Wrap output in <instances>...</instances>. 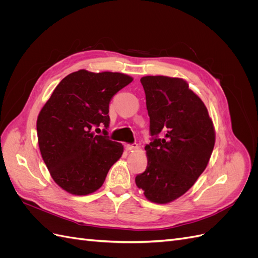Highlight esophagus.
Wrapping results in <instances>:
<instances>
[{
    "label": "esophagus",
    "mask_w": 258,
    "mask_h": 258,
    "mask_svg": "<svg viewBox=\"0 0 258 258\" xmlns=\"http://www.w3.org/2000/svg\"><path fill=\"white\" fill-rule=\"evenodd\" d=\"M139 147V145H138V143H132V144H127L126 145V150L128 151V152H132V151H135V150H137V148Z\"/></svg>",
    "instance_id": "esophagus-1"
}]
</instances>
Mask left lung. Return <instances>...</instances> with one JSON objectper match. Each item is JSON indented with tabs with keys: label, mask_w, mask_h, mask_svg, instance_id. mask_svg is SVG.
I'll use <instances>...</instances> for the list:
<instances>
[{
	"label": "left lung",
	"mask_w": 258,
	"mask_h": 258,
	"mask_svg": "<svg viewBox=\"0 0 258 258\" xmlns=\"http://www.w3.org/2000/svg\"><path fill=\"white\" fill-rule=\"evenodd\" d=\"M150 116L147 167L136 176L145 197L168 204L181 197L204 172L213 152L215 134L201 99L181 79H141Z\"/></svg>",
	"instance_id": "left-lung-1"
}]
</instances>
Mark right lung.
Masks as SVG:
<instances>
[{
	"label": "right lung",
	"instance_id": "right-lung-1",
	"mask_svg": "<svg viewBox=\"0 0 258 258\" xmlns=\"http://www.w3.org/2000/svg\"><path fill=\"white\" fill-rule=\"evenodd\" d=\"M132 77L80 70L66 76L37 117L38 146L50 175L62 189L84 196L99 189L123 152L108 138V104ZM104 125L101 135L98 127Z\"/></svg>",
	"mask_w": 258,
	"mask_h": 258
}]
</instances>
